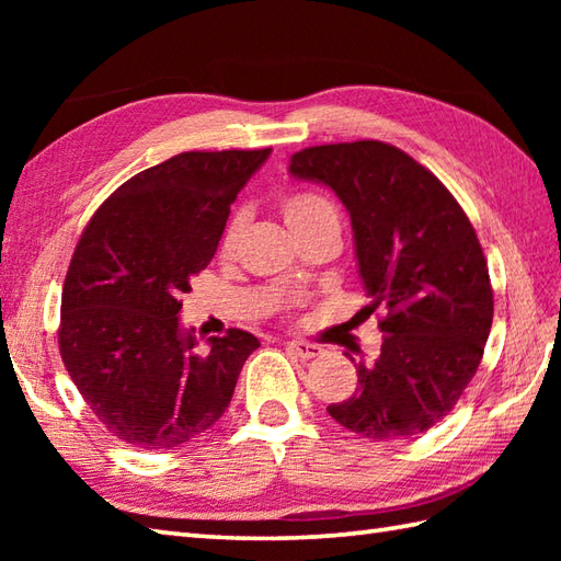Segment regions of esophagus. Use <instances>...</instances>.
I'll use <instances>...</instances> for the list:
<instances>
[{
  "label": "esophagus",
  "instance_id": "34e87169",
  "mask_svg": "<svg viewBox=\"0 0 561 561\" xmlns=\"http://www.w3.org/2000/svg\"><path fill=\"white\" fill-rule=\"evenodd\" d=\"M289 352H294L296 356H301V359H316V356L323 354V347H318V344L311 342H301V340H294L287 344Z\"/></svg>",
  "mask_w": 561,
  "mask_h": 561
}]
</instances>
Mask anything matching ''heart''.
Listing matches in <instances>:
<instances>
[{
  "label": "heart",
  "mask_w": 561,
  "mask_h": 561,
  "mask_svg": "<svg viewBox=\"0 0 561 561\" xmlns=\"http://www.w3.org/2000/svg\"><path fill=\"white\" fill-rule=\"evenodd\" d=\"M282 214H284V221H287V226L294 231V236L308 233L325 224H337V211L332 207V202L323 195L311 193V190H304V193H294L289 197H284ZM243 226H245L243 214L241 211L233 214L231 221L226 224V231L221 238L224 253H231L236 248L238 238L243 233Z\"/></svg>",
  "instance_id": "heart-1"
}]
</instances>
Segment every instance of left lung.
<instances>
[{"label": "left lung", "mask_w": 561, "mask_h": 561, "mask_svg": "<svg viewBox=\"0 0 561 561\" xmlns=\"http://www.w3.org/2000/svg\"><path fill=\"white\" fill-rule=\"evenodd\" d=\"M289 173L328 185L350 211L366 296L388 316L380 356L328 412L371 440L424 434L478 374L494 318L490 270L468 214L402 149L362 139L296 151Z\"/></svg>", "instance_id": "1"}]
</instances>
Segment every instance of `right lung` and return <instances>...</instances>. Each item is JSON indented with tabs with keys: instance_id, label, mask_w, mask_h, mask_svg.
I'll return each mask as SVG.
<instances>
[{
	"instance_id": "add662e5",
	"label": "right lung",
	"mask_w": 561,
	"mask_h": 561,
	"mask_svg": "<svg viewBox=\"0 0 561 561\" xmlns=\"http://www.w3.org/2000/svg\"><path fill=\"white\" fill-rule=\"evenodd\" d=\"M272 149L183 151L141 171L103 202L71 255L59 354L108 432L145 450H171L226 412L260 342L231 328L197 354L181 296L205 270L236 195Z\"/></svg>"
}]
</instances>
